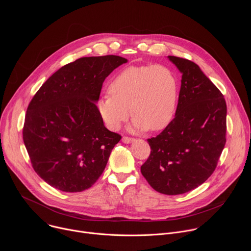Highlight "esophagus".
<instances>
[{"label":"esophagus","mask_w":251,"mask_h":251,"mask_svg":"<svg viewBox=\"0 0 251 251\" xmlns=\"http://www.w3.org/2000/svg\"><path fill=\"white\" fill-rule=\"evenodd\" d=\"M122 141H123L124 143H126V144H129V143H132V142L135 141V138H133V137H128V136H124V137L122 138Z\"/></svg>","instance_id":"esophagus-1"}]
</instances>
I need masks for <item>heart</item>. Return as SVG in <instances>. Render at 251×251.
Returning <instances> with one entry per match:
<instances>
[{
  "label": "heart",
  "instance_id": "b5f03b06",
  "mask_svg": "<svg viewBox=\"0 0 251 251\" xmlns=\"http://www.w3.org/2000/svg\"><path fill=\"white\" fill-rule=\"evenodd\" d=\"M177 89V78L166 65L129 66L112 79L109 93L100 97L98 111L110 130H118L132 113L134 130L159 131L175 115Z\"/></svg>",
  "mask_w": 251,
  "mask_h": 251
}]
</instances>
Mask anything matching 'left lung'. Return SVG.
<instances>
[{
  "label": "left lung",
  "mask_w": 251,
  "mask_h": 251,
  "mask_svg": "<svg viewBox=\"0 0 251 251\" xmlns=\"http://www.w3.org/2000/svg\"><path fill=\"white\" fill-rule=\"evenodd\" d=\"M182 73L175 118L148 139L150 156L141 173L157 192L188 193L212 175L226 142V103L198 64L169 55Z\"/></svg>",
  "instance_id": "1"
}]
</instances>
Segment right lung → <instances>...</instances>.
<instances>
[{
  "label": "right lung",
  "mask_w": 251,
  "mask_h": 251,
  "mask_svg": "<svg viewBox=\"0 0 251 251\" xmlns=\"http://www.w3.org/2000/svg\"><path fill=\"white\" fill-rule=\"evenodd\" d=\"M127 59L80 57L59 68L30 100L23 139L31 166L50 186L67 193L92 187L121 135L104 126L95 101L103 81Z\"/></svg>",
  "instance_id": "obj_1"
}]
</instances>
